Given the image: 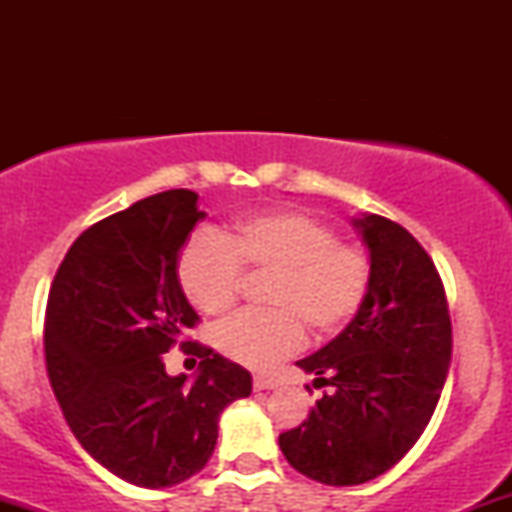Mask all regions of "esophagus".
<instances>
[{"label":"esophagus","instance_id":"obj_1","mask_svg":"<svg viewBox=\"0 0 512 512\" xmlns=\"http://www.w3.org/2000/svg\"><path fill=\"white\" fill-rule=\"evenodd\" d=\"M252 385H255V390H274L279 383H276L274 378H267V375H255V378H252Z\"/></svg>","mask_w":512,"mask_h":512}]
</instances>
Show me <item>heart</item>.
<instances>
[{"label":"heart","instance_id":"b5f03b06","mask_svg":"<svg viewBox=\"0 0 512 512\" xmlns=\"http://www.w3.org/2000/svg\"><path fill=\"white\" fill-rule=\"evenodd\" d=\"M248 274H272L267 313H240L216 327L223 356L255 370L272 368L303 344L334 337L366 303L373 260L337 228L303 209H267L240 216L221 236L199 231L178 257L185 296L204 315H223L238 303Z\"/></svg>","mask_w":512,"mask_h":512}]
</instances>
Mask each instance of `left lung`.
<instances>
[{
  "instance_id": "obj_1",
  "label": "left lung",
  "mask_w": 512,
  "mask_h": 512,
  "mask_svg": "<svg viewBox=\"0 0 512 512\" xmlns=\"http://www.w3.org/2000/svg\"><path fill=\"white\" fill-rule=\"evenodd\" d=\"M354 223L373 260L368 298L339 337L296 363L330 392L279 436L291 467L327 486L366 484L414 448L452 354L448 298L428 252L385 216Z\"/></svg>"
}]
</instances>
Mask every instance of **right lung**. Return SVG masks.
Listing matches in <instances>:
<instances>
[{"mask_svg": "<svg viewBox=\"0 0 512 512\" xmlns=\"http://www.w3.org/2000/svg\"><path fill=\"white\" fill-rule=\"evenodd\" d=\"M197 192L168 190L86 228L50 286L48 378L69 428L96 462L144 489L190 479L214 452L221 411L252 390L250 373L187 342L199 322L178 255L202 219ZM180 343L200 358L196 383L160 356Z\"/></svg>", "mask_w": 512, "mask_h": 512, "instance_id": "right-lung-1", "label": "right lung"}]
</instances>
